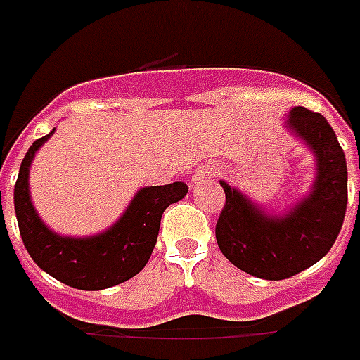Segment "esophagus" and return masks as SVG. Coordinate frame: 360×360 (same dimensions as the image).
I'll return each instance as SVG.
<instances>
[{"label": "esophagus", "mask_w": 360, "mask_h": 360, "mask_svg": "<svg viewBox=\"0 0 360 360\" xmlns=\"http://www.w3.org/2000/svg\"><path fill=\"white\" fill-rule=\"evenodd\" d=\"M216 172H218V169H216L214 165H205V167H201V169L197 170V174L193 176V180H201V178H212L216 176Z\"/></svg>", "instance_id": "34e87169"}]
</instances>
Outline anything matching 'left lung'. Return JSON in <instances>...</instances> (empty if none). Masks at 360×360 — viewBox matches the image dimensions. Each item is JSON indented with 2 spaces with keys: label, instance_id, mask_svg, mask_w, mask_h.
<instances>
[{
  "label": "left lung",
  "instance_id": "8db88e82",
  "mask_svg": "<svg viewBox=\"0 0 360 360\" xmlns=\"http://www.w3.org/2000/svg\"><path fill=\"white\" fill-rule=\"evenodd\" d=\"M288 129L311 148L317 178L309 195L285 216H269L226 182V205L216 221L221 254L248 275L288 279L317 264L338 239L347 209V163L328 121L307 108H292Z\"/></svg>",
  "mask_w": 360,
  "mask_h": 360
}]
</instances>
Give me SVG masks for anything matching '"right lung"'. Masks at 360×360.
I'll list each match as a JSON object with an SVG mask.
<instances>
[{"label":"right lung","mask_w":360,"mask_h":360,"mask_svg":"<svg viewBox=\"0 0 360 360\" xmlns=\"http://www.w3.org/2000/svg\"><path fill=\"white\" fill-rule=\"evenodd\" d=\"M47 136L30 146L15 184V212L20 237L32 260L51 277L79 290H102L125 283L144 269L158 243L165 209L188 193L184 182L150 186L134 199L112 228L85 239L62 237L45 226L30 201L28 172L32 159Z\"/></svg>","instance_id":"obj_1"}]
</instances>
